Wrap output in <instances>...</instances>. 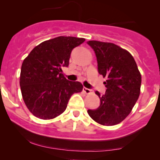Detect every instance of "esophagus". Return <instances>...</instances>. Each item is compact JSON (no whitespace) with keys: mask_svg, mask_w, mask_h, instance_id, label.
I'll list each match as a JSON object with an SVG mask.
<instances>
[{"mask_svg":"<svg viewBox=\"0 0 160 160\" xmlns=\"http://www.w3.org/2000/svg\"><path fill=\"white\" fill-rule=\"evenodd\" d=\"M82 91H83L84 92L86 93V94H89V93H90L91 92H92L91 89H88V88H86V87L82 88Z\"/></svg>","mask_w":160,"mask_h":160,"instance_id":"esophagus-1","label":"esophagus"}]
</instances>
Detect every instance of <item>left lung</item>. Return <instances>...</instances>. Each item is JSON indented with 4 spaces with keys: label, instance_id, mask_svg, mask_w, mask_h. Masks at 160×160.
I'll return each mask as SVG.
<instances>
[{
    "label": "left lung",
    "instance_id": "left-lung-1",
    "mask_svg": "<svg viewBox=\"0 0 160 160\" xmlns=\"http://www.w3.org/2000/svg\"><path fill=\"white\" fill-rule=\"evenodd\" d=\"M98 62V71L107 80L106 92L95 94L100 98L97 109L88 110L92 120L104 126L120 123L129 114L136 103L141 76L133 56L126 49L112 43L89 40Z\"/></svg>",
    "mask_w": 160,
    "mask_h": 160
}]
</instances>
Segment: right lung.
Returning <instances> with one entry per match:
<instances>
[{
	"label": "right lung",
	"mask_w": 160,
	"mask_h": 160,
	"mask_svg": "<svg viewBox=\"0 0 160 160\" xmlns=\"http://www.w3.org/2000/svg\"><path fill=\"white\" fill-rule=\"evenodd\" d=\"M84 41V38L58 37L42 42L24 59L19 82L22 95L38 118L50 120L62 114L71 95L82 91V84L68 80L62 68L68 66L73 49Z\"/></svg>",
	"instance_id": "add662e5"
}]
</instances>
